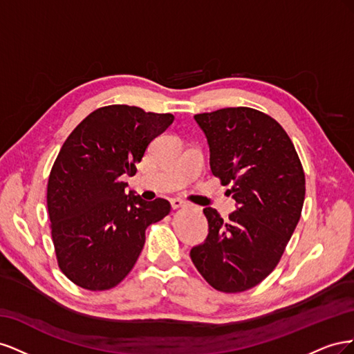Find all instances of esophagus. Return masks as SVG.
<instances>
[{"label":"esophagus","instance_id":"34e87169","mask_svg":"<svg viewBox=\"0 0 354 354\" xmlns=\"http://www.w3.org/2000/svg\"><path fill=\"white\" fill-rule=\"evenodd\" d=\"M171 207H173V209H178V208H183L186 207V202L183 199H178V198H174L171 199Z\"/></svg>","mask_w":354,"mask_h":354}]
</instances>
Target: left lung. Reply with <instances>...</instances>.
<instances>
[{
    "label": "left lung",
    "instance_id": "obj_1",
    "mask_svg": "<svg viewBox=\"0 0 354 354\" xmlns=\"http://www.w3.org/2000/svg\"><path fill=\"white\" fill-rule=\"evenodd\" d=\"M195 120L207 136L212 174L230 186L238 209L227 221L203 209L209 233L190 259L217 291H248L279 264L301 217V160L282 125L257 109L224 108Z\"/></svg>",
    "mask_w": 354,
    "mask_h": 354
}]
</instances>
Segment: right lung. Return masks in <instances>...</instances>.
Returning <instances> with one entry per match:
<instances>
[{
  "label": "right lung",
  "mask_w": 354,
  "mask_h": 354,
  "mask_svg": "<svg viewBox=\"0 0 354 354\" xmlns=\"http://www.w3.org/2000/svg\"><path fill=\"white\" fill-rule=\"evenodd\" d=\"M174 115L136 106L95 109L69 134L47 185L50 229L59 269L88 291L121 283L140 255L146 229L167 217V199L125 195L122 176H134L146 149Z\"/></svg>",
  "instance_id": "1"
}]
</instances>
